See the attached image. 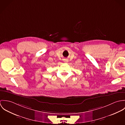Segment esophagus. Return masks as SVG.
<instances>
[{"mask_svg":"<svg viewBox=\"0 0 125 125\" xmlns=\"http://www.w3.org/2000/svg\"><path fill=\"white\" fill-rule=\"evenodd\" d=\"M63 61H64V62H68V60L67 59H64L63 60Z\"/></svg>","mask_w":125,"mask_h":125,"instance_id":"1","label":"esophagus"}]
</instances>
